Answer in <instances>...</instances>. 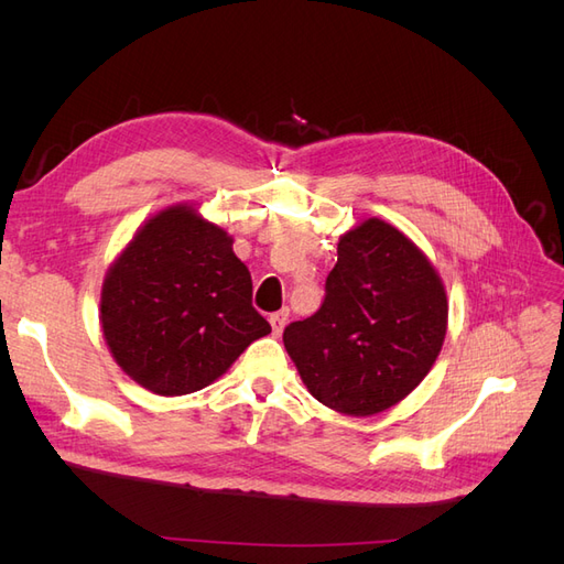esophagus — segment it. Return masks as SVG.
<instances>
[{
    "label": "esophagus",
    "instance_id": "esophagus-1",
    "mask_svg": "<svg viewBox=\"0 0 564 564\" xmlns=\"http://www.w3.org/2000/svg\"><path fill=\"white\" fill-rule=\"evenodd\" d=\"M286 319H289V311H286V308H282V311H278V313H272V315H270V327H272V334L280 336V334H282V329H284Z\"/></svg>",
    "mask_w": 564,
    "mask_h": 564
}]
</instances>
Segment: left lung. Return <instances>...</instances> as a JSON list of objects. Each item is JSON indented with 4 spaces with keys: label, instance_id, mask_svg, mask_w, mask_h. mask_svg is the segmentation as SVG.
<instances>
[{
    "label": "left lung",
    "instance_id": "obj_1",
    "mask_svg": "<svg viewBox=\"0 0 564 564\" xmlns=\"http://www.w3.org/2000/svg\"><path fill=\"white\" fill-rule=\"evenodd\" d=\"M445 332L447 294L435 268L398 228L369 218L340 237L319 311L282 338L313 398L369 416L423 381Z\"/></svg>",
    "mask_w": 564,
    "mask_h": 564
}]
</instances>
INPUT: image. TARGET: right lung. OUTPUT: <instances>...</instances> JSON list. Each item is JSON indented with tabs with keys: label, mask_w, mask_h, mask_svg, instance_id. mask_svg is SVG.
<instances>
[{
	"label": "right lung",
	"mask_w": 564,
	"mask_h": 564,
	"mask_svg": "<svg viewBox=\"0 0 564 564\" xmlns=\"http://www.w3.org/2000/svg\"><path fill=\"white\" fill-rule=\"evenodd\" d=\"M100 322L117 365L158 395L202 390L270 334L228 232L191 207L135 232L106 275Z\"/></svg>",
	"instance_id": "1"
}]
</instances>
